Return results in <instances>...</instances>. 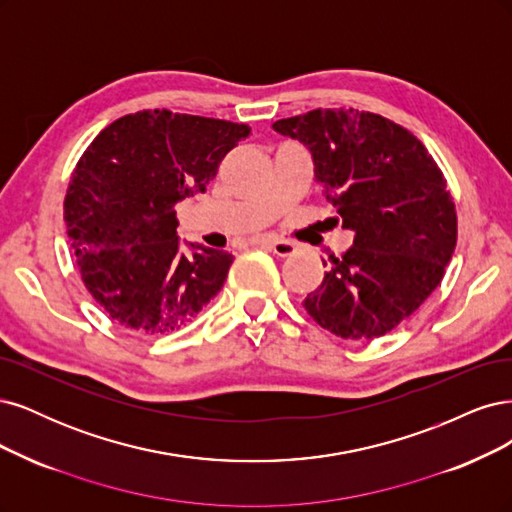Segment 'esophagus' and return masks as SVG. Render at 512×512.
Listing matches in <instances>:
<instances>
[{
  "instance_id": "1",
  "label": "esophagus",
  "mask_w": 512,
  "mask_h": 512,
  "mask_svg": "<svg viewBox=\"0 0 512 512\" xmlns=\"http://www.w3.org/2000/svg\"><path fill=\"white\" fill-rule=\"evenodd\" d=\"M257 244H266V246H270V249L278 255V257H291L295 251V244H291V242H285V240H278V238H259V240H255Z\"/></svg>"
}]
</instances>
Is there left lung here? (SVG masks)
I'll list each match as a JSON object with an SVG mask.
<instances>
[{"label":"left lung","instance_id":"obj_1","mask_svg":"<svg viewBox=\"0 0 512 512\" xmlns=\"http://www.w3.org/2000/svg\"><path fill=\"white\" fill-rule=\"evenodd\" d=\"M272 127L308 148L327 202L355 234L342 257L323 261L304 308L340 338L385 336L430 298L455 251L447 178L417 136L381 114L317 108Z\"/></svg>","mask_w":512,"mask_h":512}]
</instances>
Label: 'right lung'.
Here are the masks:
<instances>
[{"instance_id": "add662e5", "label": "right lung", "mask_w": 512, "mask_h": 512, "mask_svg": "<svg viewBox=\"0 0 512 512\" xmlns=\"http://www.w3.org/2000/svg\"><path fill=\"white\" fill-rule=\"evenodd\" d=\"M251 127L140 110L110 123L78 159L63 219L82 283L110 319L159 336L195 319L234 255L176 236L174 206L204 193Z\"/></svg>"}]
</instances>
